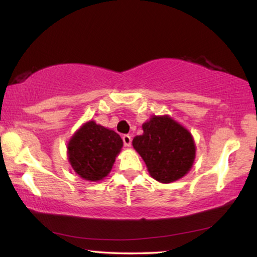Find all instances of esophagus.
<instances>
[{"label":"esophagus","instance_id":"esophagus-1","mask_svg":"<svg viewBox=\"0 0 257 257\" xmlns=\"http://www.w3.org/2000/svg\"><path fill=\"white\" fill-rule=\"evenodd\" d=\"M122 142H124V145H125L126 147L131 146V144H132L131 136H128V135H124V136H122Z\"/></svg>","mask_w":257,"mask_h":257}]
</instances>
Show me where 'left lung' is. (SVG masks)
<instances>
[{
  "instance_id": "left-lung-1",
  "label": "left lung",
  "mask_w": 257,
  "mask_h": 257,
  "mask_svg": "<svg viewBox=\"0 0 257 257\" xmlns=\"http://www.w3.org/2000/svg\"><path fill=\"white\" fill-rule=\"evenodd\" d=\"M142 136L132 145L145 161L151 177L170 184L185 177L195 159L192 133L168 114L152 115L143 124Z\"/></svg>"
}]
</instances>
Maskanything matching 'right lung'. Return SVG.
Returning <instances> with one entry per match:
<instances>
[{
  "instance_id": "1",
  "label": "right lung",
  "mask_w": 257,
  "mask_h": 257,
  "mask_svg": "<svg viewBox=\"0 0 257 257\" xmlns=\"http://www.w3.org/2000/svg\"><path fill=\"white\" fill-rule=\"evenodd\" d=\"M121 147L122 140L118 133L90 120L70 138L68 160L84 180L100 181L111 172Z\"/></svg>"
}]
</instances>
